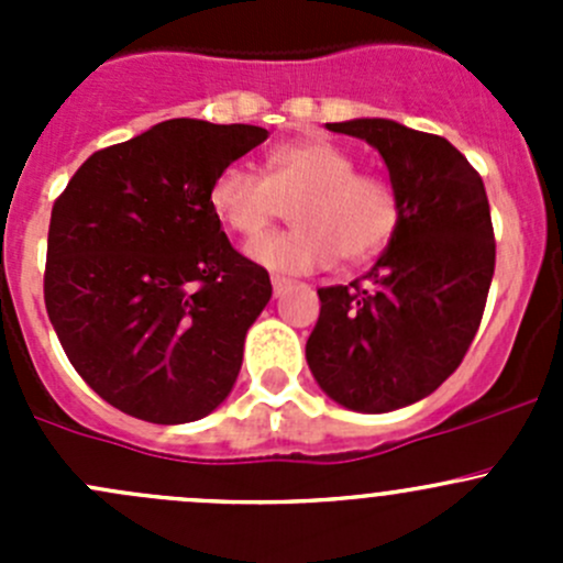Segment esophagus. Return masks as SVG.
Listing matches in <instances>:
<instances>
[{
	"mask_svg": "<svg viewBox=\"0 0 563 563\" xmlns=\"http://www.w3.org/2000/svg\"><path fill=\"white\" fill-rule=\"evenodd\" d=\"M291 286V280H288V277H280V275H272V291H275V297H280L283 291H286V288Z\"/></svg>",
	"mask_w": 563,
	"mask_h": 563,
	"instance_id": "1",
	"label": "esophagus"
}]
</instances>
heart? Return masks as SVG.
I'll use <instances>...</instances> for the list:
<instances>
[{"label":"heart","mask_w":563,"mask_h":563,"mask_svg":"<svg viewBox=\"0 0 563 563\" xmlns=\"http://www.w3.org/2000/svg\"><path fill=\"white\" fill-rule=\"evenodd\" d=\"M286 234L261 236L250 245L255 264L288 275L362 264L382 253L400 225V196L382 174L356 172L351 152L329 139H297L266 157V176L234 161L214 174L209 207L234 234L253 240L291 203Z\"/></svg>","instance_id":"b5f03b06"}]
</instances>
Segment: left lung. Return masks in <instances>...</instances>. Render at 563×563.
<instances>
[{"instance_id": "8db88e82", "label": "left lung", "mask_w": 563, "mask_h": 563, "mask_svg": "<svg viewBox=\"0 0 563 563\" xmlns=\"http://www.w3.org/2000/svg\"><path fill=\"white\" fill-rule=\"evenodd\" d=\"M376 146L400 196V225L371 272L318 288L305 356L318 387L362 413L411 406L463 362L496 269L490 203L446 139L391 119L329 122Z\"/></svg>"}]
</instances>
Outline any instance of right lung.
Listing matches in <instances>:
<instances>
[{
	"mask_svg": "<svg viewBox=\"0 0 563 563\" xmlns=\"http://www.w3.org/2000/svg\"><path fill=\"white\" fill-rule=\"evenodd\" d=\"M266 135L168 119L95 152L54 201L45 310L78 376L119 411L196 422L234 387L272 283L220 231L209 185Z\"/></svg>",
	"mask_w": 563,
	"mask_h": 563,
	"instance_id": "right-lung-1",
	"label": "right lung"
}]
</instances>
